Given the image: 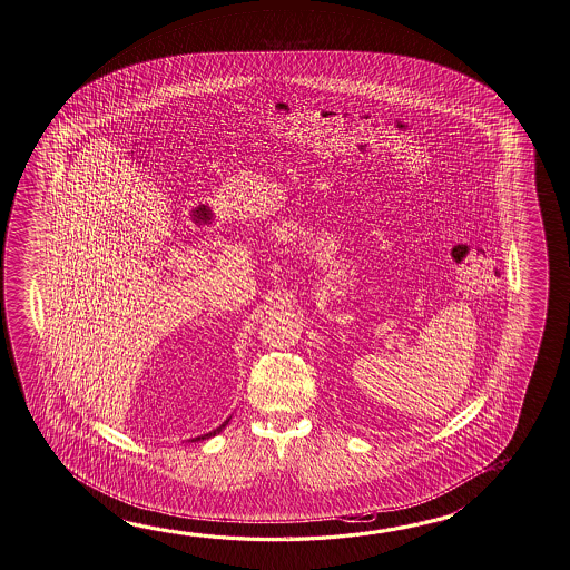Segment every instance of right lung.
<instances>
[{"label":"right lung","mask_w":570,"mask_h":570,"mask_svg":"<svg viewBox=\"0 0 570 570\" xmlns=\"http://www.w3.org/2000/svg\"><path fill=\"white\" fill-rule=\"evenodd\" d=\"M230 420V417H228ZM228 420H225L223 424L218 425L217 430H213V432H208V434L197 435V438H193V442H200V440H208V438H213V435H217L218 432H223L225 430V425L228 424Z\"/></svg>","instance_id":"right-lung-1"}]
</instances>
